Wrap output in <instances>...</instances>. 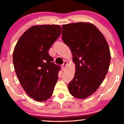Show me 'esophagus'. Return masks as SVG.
<instances>
[{"label": "esophagus", "mask_w": 124, "mask_h": 124, "mask_svg": "<svg viewBox=\"0 0 124 124\" xmlns=\"http://www.w3.org/2000/svg\"><path fill=\"white\" fill-rule=\"evenodd\" d=\"M67 65H68V62H67L66 61H64L63 64V65H62V66L63 70H65V69H66V68Z\"/></svg>", "instance_id": "1"}]
</instances>
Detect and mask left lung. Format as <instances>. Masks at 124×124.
<instances>
[{
	"instance_id": "8db88e82",
	"label": "left lung",
	"mask_w": 124,
	"mask_h": 124,
	"mask_svg": "<svg viewBox=\"0 0 124 124\" xmlns=\"http://www.w3.org/2000/svg\"><path fill=\"white\" fill-rule=\"evenodd\" d=\"M62 39L70 49L75 74L68 87L77 99H86L103 82L111 61L108 44L103 34L90 23L62 25Z\"/></svg>"
}]
</instances>
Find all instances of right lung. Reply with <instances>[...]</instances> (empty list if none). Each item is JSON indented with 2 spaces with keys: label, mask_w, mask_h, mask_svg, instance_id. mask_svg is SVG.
<instances>
[{
  "label": "right lung",
  "mask_w": 124,
  "mask_h": 124,
  "mask_svg": "<svg viewBox=\"0 0 124 124\" xmlns=\"http://www.w3.org/2000/svg\"><path fill=\"white\" fill-rule=\"evenodd\" d=\"M59 25H33L23 34L13 54L15 72L21 86L31 99L44 101L52 96L61 68L48 54L59 37Z\"/></svg>",
  "instance_id": "1"
}]
</instances>
